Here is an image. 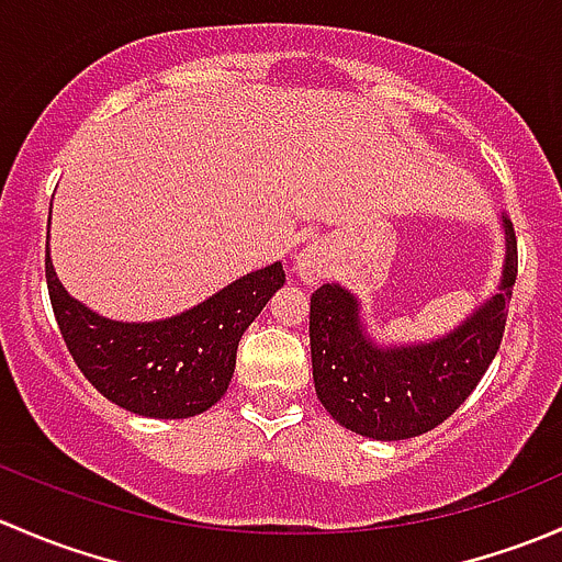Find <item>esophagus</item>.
Wrapping results in <instances>:
<instances>
[{
  "instance_id": "obj_1",
  "label": "esophagus",
  "mask_w": 562,
  "mask_h": 562,
  "mask_svg": "<svg viewBox=\"0 0 562 562\" xmlns=\"http://www.w3.org/2000/svg\"><path fill=\"white\" fill-rule=\"evenodd\" d=\"M293 271H296L299 280L307 282V285H315V282H321L323 277H326V271H328L326 258H323V249H317V247L302 249V252L293 258Z\"/></svg>"
}]
</instances>
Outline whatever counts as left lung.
Instances as JSON below:
<instances>
[{"instance_id": "1", "label": "left lung", "mask_w": 562, "mask_h": 562, "mask_svg": "<svg viewBox=\"0 0 562 562\" xmlns=\"http://www.w3.org/2000/svg\"><path fill=\"white\" fill-rule=\"evenodd\" d=\"M506 223L501 293L475 310L454 334L416 348H375L361 331L359 304L339 285L310 299V348L317 400L345 429L375 440L429 432L479 386L490 370L517 280V236Z\"/></svg>"}]
</instances>
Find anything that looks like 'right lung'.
<instances>
[{
  "label": "right lung",
  "instance_id": "right-lung-1",
  "mask_svg": "<svg viewBox=\"0 0 562 562\" xmlns=\"http://www.w3.org/2000/svg\"><path fill=\"white\" fill-rule=\"evenodd\" d=\"M50 307L67 350L89 383L119 407L149 418H187L228 391L249 323L285 282L282 263L231 282L168 321H105L67 296L45 255Z\"/></svg>",
  "mask_w": 562,
  "mask_h": 562
}]
</instances>
